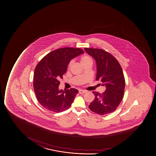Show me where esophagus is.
Segmentation results:
<instances>
[{
    "label": "esophagus",
    "mask_w": 156,
    "mask_h": 156,
    "mask_svg": "<svg viewBox=\"0 0 156 156\" xmlns=\"http://www.w3.org/2000/svg\"><path fill=\"white\" fill-rule=\"evenodd\" d=\"M87 91H85V90H80L79 91V93L80 94H83V93H86Z\"/></svg>",
    "instance_id": "34e87169"
}]
</instances>
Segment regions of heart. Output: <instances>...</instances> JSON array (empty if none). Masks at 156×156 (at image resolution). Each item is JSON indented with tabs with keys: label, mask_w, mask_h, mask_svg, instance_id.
Returning a JSON list of instances; mask_svg holds the SVG:
<instances>
[{
	"label": "heart",
	"mask_w": 156,
	"mask_h": 156,
	"mask_svg": "<svg viewBox=\"0 0 156 156\" xmlns=\"http://www.w3.org/2000/svg\"><path fill=\"white\" fill-rule=\"evenodd\" d=\"M90 61H92V59H91L90 57H89V56L87 55L84 54V55H82V56L81 57L80 62L82 64H82H85V63H87L88 62ZM73 62H74V61L73 60H70V61L69 62V63H68V68H70V66H71L72 64H73Z\"/></svg>",
	"instance_id": "heart-1"
}]
</instances>
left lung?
I'll return each mask as SVG.
<instances>
[{
    "mask_svg": "<svg viewBox=\"0 0 156 156\" xmlns=\"http://www.w3.org/2000/svg\"><path fill=\"white\" fill-rule=\"evenodd\" d=\"M84 50L96 62V80L101 81L106 88L102 94L93 92L95 98L89 106L90 109L101 115L110 114L118 107L124 95L122 69L116 58L104 50L87 48Z\"/></svg>",
    "mask_w": 156,
    "mask_h": 156,
    "instance_id": "8db88e82",
    "label": "left lung"
}]
</instances>
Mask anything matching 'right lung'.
Segmentation results:
<instances>
[{
  "mask_svg": "<svg viewBox=\"0 0 156 156\" xmlns=\"http://www.w3.org/2000/svg\"><path fill=\"white\" fill-rule=\"evenodd\" d=\"M83 53L80 48H63L49 53L37 64L34 74V90L44 108L60 112L71 106L78 90L58 89V80L66 72L69 62Z\"/></svg>",
  "mask_w": 156,
  "mask_h": 156,
  "instance_id": "right-lung-1",
  "label": "right lung"
}]
</instances>
